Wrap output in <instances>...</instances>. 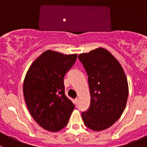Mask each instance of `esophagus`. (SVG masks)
<instances>
[{"instance_id": "esophagus-1", "label": "esophagus", "mask_w": 147, "mask_h": 147, "mask_svg": "<svg viewBox=\"0 0 147 147\" xmlns=\"http://www.w3.org/2000/svg\"><path fill=\"white\" fill-rule=\"evenodd\" d=\"M79 101H80V99L79 98H76L75 100V105H78V103H79Z\"/></svg>"}]
</instances>
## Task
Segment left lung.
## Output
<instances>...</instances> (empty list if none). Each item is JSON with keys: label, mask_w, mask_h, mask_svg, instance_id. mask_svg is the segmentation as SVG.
I'll return each mask as SVG.
<instances>
[{"label": "left lung", "mask_w": 147, "mask_h": 147, "mask_svg": "<svg viewBox=\"0 0 147 147\" xmlns=\"http://www.w3.org/2000/svg\"><path fill=\"white\" fill-rule=\"evenodd\" d=\"M90 87V107L82 112L86 127L100 131L110 127L122 115L129 94L124 71L117 60L103 47L81 53Z\"/></svg>", "instance_id": "1"}]
</instances>
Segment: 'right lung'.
Here are the masks:
<instances>
[{
    "instance_id": "1",
    "label": "right lung",
    "mask_w": 147,
    "mask_h": 147,
    "mask_svg": "<svg viewBox=\"0 0 147 147\" xmlns=\"http://www.w3.org/2000/svg\"><path fill=\"white\" fill-rule=\"evenodd\" d=\"M78 54L47 50L28 69L23 82L25 101L35 121L45 130L56 132L67 124L75 105L65 94L64 76Z\"/></svg>"
}]
</instances>
